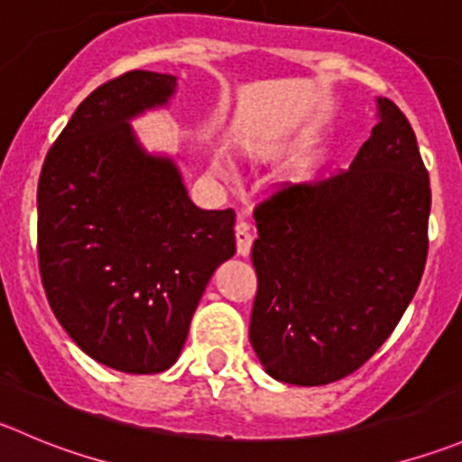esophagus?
Here are the masks:
<instances>
[{"label":"esophagus","mask_w":462,"mask_h":462,"mask_svg":"<svg viewBox=\"0 0 462 462\" xmlns=\"http://www.w3.org/2000/svg\"><path fill=\"white\" fill-rule=\"evenodd\" d=\"M235 236H236V253H239L241 257H248L250 248H253V241H254V235H253V227H250V223L248 221L236 223Z\"/></svg>","instance_id":"34e87169"}]
</instances>
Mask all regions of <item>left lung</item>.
<instances>
[{"instance_id":"obj_1","label":"left lung","mask_w":462,"mask_h":462,"mask_svg":"<svg viewBox=\"0 0 462 462\" xmlns=\"http://www.w3.org/2000/svg\"><path fill=\"white\" fill-rule=\"evenodd\" d=\"M377 110L347 171L254 208L250 343L277 382L325 386L359 370L422 280L429 173L404 112L388 98Z\"/></svg>"}]
</instances>
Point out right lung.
I'll return each instance as SVG.
<instances>
[{
	"instance_id": "obj_1",
	"label": "right lung",
	"mask_w": 462,
	"mask_h": 462,
	"mask_svg": "<svg viewBox=\"0 0 462 462\" xmlns=\"http://www.w3.org/2000/svg\"><path fill=\"white\" fill-rule=\"evenodd\" d=\"M176 76L98 85L44 158L38 263L62 329L128 374L171 368L212 273L236 250L235 209H200L176 162L142 149L131 119L167 106Z\"/></svg>"
}]
</instances>
